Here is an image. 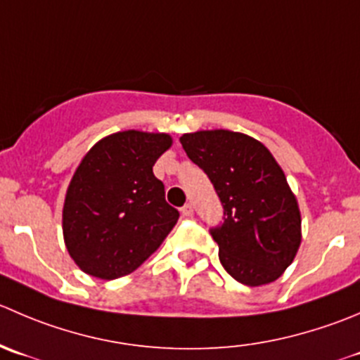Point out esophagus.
Here are the masks:
<instances>
[{"instance_id": "34e87169", "label": "esophagus", "mask_w": 360, "mask_h": 360, "mask_svg": "<svg viewBox=\"0 0 360 360\" xmlns=\"http://www.w3.org/2000/svg\"><path fill=\"white\" fill-rule=\"evenodd\" d=\"M181 212H183V216L190 218V216L193 214V205H191V204H184L183 207H181Z\"/></svg>"}]
</instances>
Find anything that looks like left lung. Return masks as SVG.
Instances as JSON below:
<instances>
[{
  "instance_id": "left-lung-1",
  "label": "left lung",
  "mask_w": 360,
  "mask_h": 360,
  "mask_svg": "<svg viewBox=\"0 0 360 360\" xmlns=\"http://www.w3.org/2000/svg\"><path fill=\"white\" fill-rule=\"evenodd\" d=\"M179 141L223 205V221L209 229L223 269L248 287L278 280L301 244V212L274 156L229 130L184 134Z\"/></svg>"
}]
</instances>
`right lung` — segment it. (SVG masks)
Segmentation results:
<instances>
[{
	"label": "right lung",
	"instance_id": "obj_1",
	"mask_svg": "<svg viewBox=\"0 0 360 360\" xmlns=\"http://www.w3.org/2000/svg\"><path fill=\"white\" fill-rule=\"evenodd\" d=\"M172 144L165 134L120 131L84 156L66 191L63 236L84 273L102 280L130 274L148 260L179 219L153 174Z\"/></svg>",
	"mask_w": 360,
	"mask_h": 360
}]
</instances>
